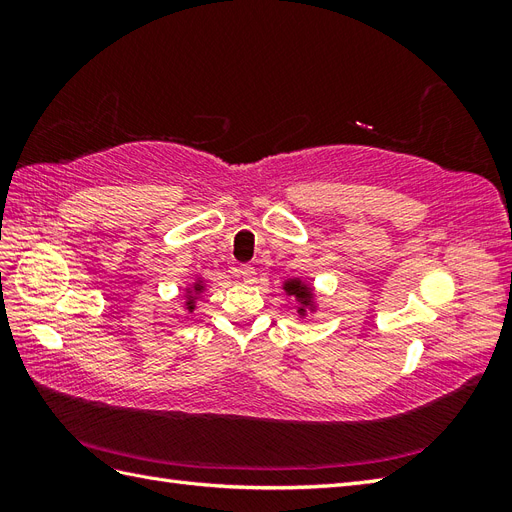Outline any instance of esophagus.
<instances>
[{
  "label": "esophagus",
  "mask_w": 512,
  "mask_h": 512,
  "mask_svg": "<svg viewBox=\"0 0 512 512\" xmlns=\"http://www.w3.org/2000/svg\"><path fill=\"white\" fill-rule=\"evenodd\" d=\"M235 273H237V277H241V280L247 282V284H252L256 280V269L252 265H241V267L235 269Z\"/></svg>",
  "instance_id": "obj_1"
}]
</instances>
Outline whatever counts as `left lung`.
I'll use <instances>...</instances> for the list:
<instances>
[{"instance_id": "obj_1", "label": "left lung", "mask_w": 512, "mask_h": 512, "mask_svg": "<svg viewBox=\"0 0 512 512\" xmlns=\"http://www.w3.org/2000/svg\"><path fill=\"white\" fill-rule=\"evenodd\" d=\"M286 297H292L294 301L299 303V309L297 314L301 318H305L307 314H314L316 312V292L312 288V284L303 282L301 277H290V280H286L282 284Z\"/></svg>"}]
</instances>
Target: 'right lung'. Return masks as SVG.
Listing matches in <instances>:
<instances>
[{"label":"right lung","instance_id":"add662e5","mask_svg":"<svg viewBox=\"0 0 512 512\" xmlns=\"http://www.w3.org/2000/svg\"><path fill=\"white\" fill-rule=\"evenodd\" d=\"M205 290V280L203 277H196V282H192L188 288H185V309L192 314L196 307V299L200 297V292Z\"/></svg>","mask_w":512,"mask_h":512}]
</instances>
